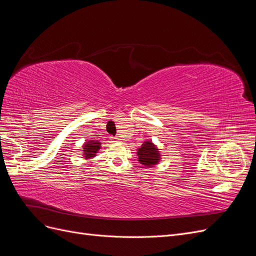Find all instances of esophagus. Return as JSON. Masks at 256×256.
<instances>
[{
  "instance_id": "34e87169",
  "label": "esophagus",
  "mask_w": 256,
  "mask_h": 256,
  "mask_svg": "<svg viewBox=\"0 0 256 256\" xmlns=\"http://www.w3.org/2000/svg\"><path fill=\"white\" fill-rule=\"evenodd\" d=\"M111 138L113 140V142H118V141L120 140V138H118V136H115V138H114V136H112Z\"/></svg>"
}]
</instances>
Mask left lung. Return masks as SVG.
Listing matches in <instances>:
<instances>
[{
	"mask_svg": "<svg viewBox=\"0 0 256 256\" xmlns=\"http://www.w3.org/2000/svg\"><path fill=\"white\" fill-rule=\"evenodd\" d=\"M136 154L140 164L147 168L157 164L160 160L159 150L150 141L144 142L140 148L138 150Z\"/></svg>",
	"mask_w": 256,
	"mask_h": 256,
	"instance_id": "left-lung-1",
	"label": "left lung"
}]
</instances>
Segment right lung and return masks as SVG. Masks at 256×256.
<instances>
[{"label":"right lung","instance_id":"1","mask_svg":"<svg viewBox=\"0 0 256 256\" xmlns=\"http://www.w3.org/2000/svg\"><path fill=\"white\" fill-rule=\"evenodd\" d=\"M100 142L98 141H95V140H92V141H88L84 144L83 146V154H84V157L85 159H90V158H92L96 156L97 152L100 150Z\"/></svg>","mask_w":256,"mask_h":256}]
</instances>
